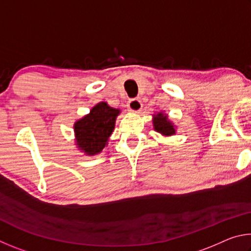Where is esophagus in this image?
<instances>
[{"mask_svg":"<svg viewBox=\"0 0 251 251\" xmlns=\"http://www.w3.org/2000/svg\"><path fill=\"white\" fill-rule=\"evenodd\" d=\"M127 107H128V110L134 114H138L141 112L143 108V104L139 100H130L127 104Z\"/></svg>","mask_w":251,"mask_h":251,"instance_id":"esophagus-1","label":"esophagus"}]
</instances>
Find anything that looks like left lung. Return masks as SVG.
I'll return each instance as SVG.
<instances>
[{
  "label": "left lung",
  "instance_id": "1",
  "mask_svg": "<svg viewBox=\"0 0 251 251\" xmlns=\"http://www.w3.org/2000/svg\"><path fill=\"white\" fill-rule=\"evenodd\" d=\"M152 126H154V129L157 133L165 136V137L176 134V126L169 120L167 114L161 112V110L152 115Z\"/></svg>",
  "mask_w": 251,
  "mask_h": 251
}]
</instances>
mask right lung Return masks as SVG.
Segmentation results:
<instances>
[{
	"label": "right lung",
	"mask_w": 251,
	"mask_h": 251,
	"mask_svg": "<svg viewBox=\"0 0 251 251\" xmlns=\"http://www.w3.org/2000/svg\"><path fill=\"white\" fill-rule=\"evenodd\" d=\"M121 109L110 107L106 101H100L92 107L87 115L74 123L75 145L86 156L103 151L115 128Z\"/></svg>",
	"instance_id": "1"
}]
</instances>
